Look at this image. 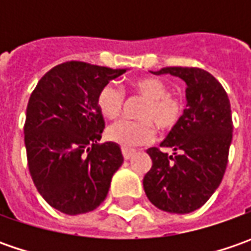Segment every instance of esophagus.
Masks as SVG:
<instances>
[{
  "label": "esophagus",
  "mask_w": 251,
  "mask_h": 251,
  "mask_svg": "<svg viewBox=\"0 0 251 251\" xmlns=\"http://www.w3.org/2000/svg\"><path fill=\"white\" fill-rule=\"evenodd\" d=\"M135 155V151L132 150H123V156H124V159L128 160L131 159L132 156Z\"/></svg>",
  "instance_id": "obj_1"
}]
</instances>
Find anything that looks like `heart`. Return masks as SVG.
<instances>
[{"label": "heart", "mask_w": 251, "mask_h": 251, "mask_svg": "<svg viewBox=\"0 0 251 251\" xmlns=\"http://www.w3.org/2000/svg\"><path fill=\"white\" fill-rule=\"evenodd\" d=\"M137 93L145 96L148 103L141 111V119L145 120H121L107 128V138L123 148H135L148 144L155 135L156 126L162 130L173 128L183 114V104L177 98L169 95V88L158 78H140L132 83ZM124 104V92L114 83L104 85L98 95V107L107 119L120 116Z\"/></svg>", "instance_id": "obj_1"}]
</instances>
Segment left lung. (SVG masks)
Listing matches in <instances>:
<instances>
[{"label": "left lung", "mask_w": 251, "mask_h": 251, "mask_svg": "<svg viewBox=\"0 0 251 251\" xmlns=\"http://www.w3.org/2000/svg\"><path fill=\"white\" fill-rule=\"evenodd\" d=\"M152 74L183 79L187 107L160 144L173 153L147 151L152 166L144 176V190L162 211L188 214L207 202L225 175L233 131L230 101L222 85L204 70L166 67Z\"/></svg>", "instance_id": "obj_1"}]
</instances>
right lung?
<instances>
[{
	"label": "right lung",
	"instance_id": "obj_1",
	"mask_svg": "<svg viewBox=\"0 0 251 251\" xmlns=\"http://www.w3.org/2000/svg\"><path fill=\"white\" fill-rule=\"evenodd\" d=\"M127 71L81 61L51 68L30 95L25 121L27 166L40 196L67 215L98 208L123 165L120 147L98 144L100 89Z\"/></svg>",
	"mask_w": 251,
	"mask_h": 251
}]
</instances>
